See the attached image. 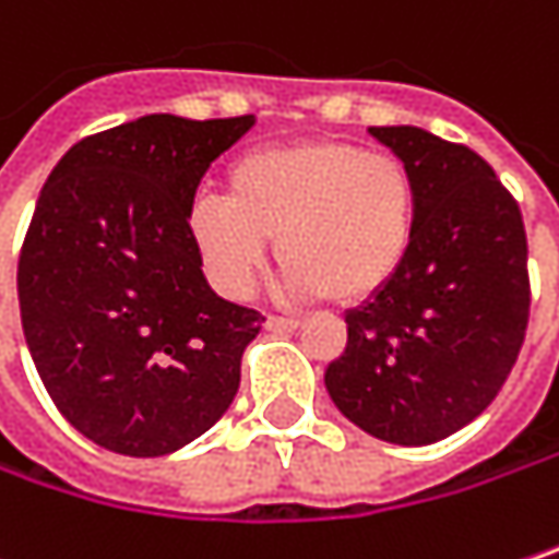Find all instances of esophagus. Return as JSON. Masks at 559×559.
<instances>
[{
  "label": "esophagus",
  "instance_id": "obj_1",
  "mask_svg": "<svg viewBox=\"0 0 559 559\" xmlns=\"http://www.w3.org/2000/svg\"><path fill=\"white\" fill-rule=\"evenodd\" d=\"M265 330L284 335V332L300 330V323H297V320H281V317H269V320H265Z\"/></svg>",
  "mask_w": 559,
  "mask_h": 559
}]
</instances>
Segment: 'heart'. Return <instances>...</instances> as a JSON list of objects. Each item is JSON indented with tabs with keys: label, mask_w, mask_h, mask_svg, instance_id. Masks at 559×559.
Returning a JSON list of instances; mask_svg holds the SVG:
<instances>
[{
	"label": "heart",
	"mask_w": 559,
	"mask_h": 559,
	"mask_svg": "<svg viewBox=\"0 0 559 559\" xmlns=\"http://www.w3.org/2000/svg\"><path fill=\"white\" fill-rule=\"evenodd\" d=\"M419 224L413 169L348 140H307L239 156L227 194L188 207L191 246L227 297H249L278 239L294 300L368 304L403 272Z\"/></svg>",
	"instance_id": "heart-1"
}]
</instances>
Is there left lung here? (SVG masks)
Wrapping results in <instances>:
<instances>
[{"label":"left lung","mask_w":559,"mask_h":559,"mask_svg":"<svg viewBox=\"0 0 559 559\" xmlns=\"http://www.w3.org/2000/svg\"><path fill=\"white\" fill-rule=\"evenodd\" d=\"M368 133L413 169L419 224L396 281L345 313L326 390L361 431L423 448L474 423L509 378L532 310L528 239L474 150L409 124Z\"/></svg>","instance_id":"left-lung-1"}]
</instances>
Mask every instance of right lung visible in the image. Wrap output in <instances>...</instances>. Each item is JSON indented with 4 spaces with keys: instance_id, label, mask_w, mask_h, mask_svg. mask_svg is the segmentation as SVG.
<instances>
[{
    "instance_id": "1",
    "label": "right lung",
    "mask_w": 559,
    "mask_h": 559,
    "mask_svg": "<svg viewBox=\"0 0 559 559\" xmlns=\"http://www.w3.org/2000/svg\"><path fill=\"white\" fill-rule=\"evenodd\" d=\"M252 124L146 115L79 140L44 181L19 259L27 352L67 423L115 454H173L239 390L265 317L207 284L188 207Z\"/></svg>"
}]
</instances>
